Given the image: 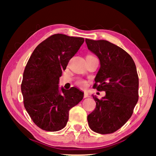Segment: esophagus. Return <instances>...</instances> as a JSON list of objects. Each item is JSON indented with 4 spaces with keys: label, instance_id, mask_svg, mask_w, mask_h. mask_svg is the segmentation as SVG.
<instances>
[{
    "label": "esophagus",
    "instance_id": "34e87169",
    "mask_svg": "<svg viewBox=\"0 0 156 156\" xmlns=\"http://www.w3.org/2000/svg\"><path fill=\"white\" fill-rule=\"evenodd\" d=\"M87 97H89L88 93H87V92H84V98H87Z\"/></svg>",
    "mask_w": 156,
    "mask_h": 156
}]
</instances>
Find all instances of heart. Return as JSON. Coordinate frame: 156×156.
Segmentation results:
<instances>
[{
	"label": "heart",
	"mask_w": 156,
	"mask_h": 156,
	"mask_svg": "<svg viewBox=\"0 0 156 156\" xmlns=\"http://www.w3.org/2000/svg\"><path fill=\"white\" fill-rule=\"evenodd\" d=\"M76 84H77L79 87H80L81 88H84L85 87L87 82L84 80H83V79H80V80H78L76 81Z\"/></svg>",
	"instance_id": "heart-1"
}]
</instances>
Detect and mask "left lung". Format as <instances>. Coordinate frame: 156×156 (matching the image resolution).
<instances>
[{"instance_id":"left-lung-1","label":"left lung","mask_w":156,"mask_h":156,"mask_svg":"<svg viewBox=\"0 0 156 156\" xmlns=\"http://www.w3.org/2000/svg\"><path fill=\"white\" fill-rule=\"evenodd\" d=\"M85 42L100 62L93 87L106 92L101 99L93 96L96 107L87 116L89 126L96 133H112L127 122L138 102L135 62L127 52L109 41L87 38Z\"/></svg>"}]
</instances>
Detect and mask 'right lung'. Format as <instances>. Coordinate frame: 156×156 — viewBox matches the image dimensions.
<instances>
[{
    "mask_svg": "<svg viewBox=\"0 0 156 156\" xmlns=\"http://www.w3.org/2000/svg\"><path fill=\"white\" fill-rule=\"evenodd\" d=\"M84 41L80 37L54 34L36 47L25 66L21 83L23 103L34 124L43 130L64 128L69 110L83 98V92L76 87L61 88L60 92L58 82Z\"/></svg>",
    "mask_w": 156,
    "mask_h": 156,
    "instance_id": "1",
    "label": "right lung"
}]
</instances>
